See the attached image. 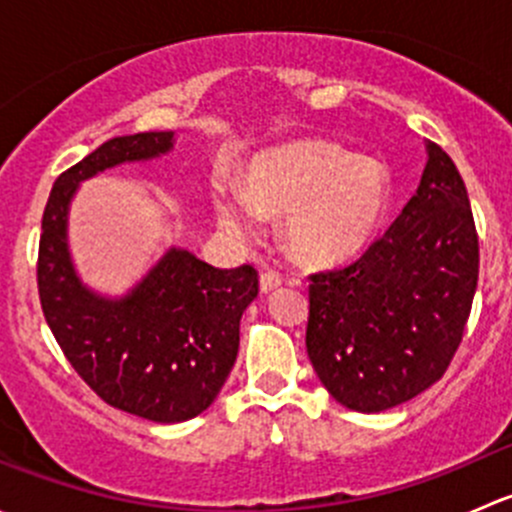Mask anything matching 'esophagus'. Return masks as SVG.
<instances>
[{
  "label": "esophagus",
  "mask_w": 512,
  "mask_h": 512,
  "mask_svg": "<svg viewBox=\"0 0 512 512\" xmlns=\"http://www.w3.org/2000/svg\"><path fill=\"white\" fill-rule=\"evenodd\" d=\"M280 285H282V275H280V272L265 270L260 275V289H262V292H270V289H275V287H280Z\"/></svg>",
  "instance_id": "obj_1"
}]
</instances>
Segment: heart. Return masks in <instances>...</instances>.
Listing matches in <instances>:
<instances>
[{
  "label": "heart",
  "instance_id": "b5f03b06",
  "mask_svg": "<svg viewBox=\"0 0 512 512\" xmlns=\"http://www.w3.org/2000/svg\"><path fill=\"white\" fill-rule=\"evenodd\" d=\"M389 205V178L376 160L327 141L265 153L250 165L245 190L220 188L225 230L257 237L262 215H287L285 242L304 265H337L359 255Z\"/></svg>",
  "mask_w": 512,
  "mask_h": 512
}]
</instances>
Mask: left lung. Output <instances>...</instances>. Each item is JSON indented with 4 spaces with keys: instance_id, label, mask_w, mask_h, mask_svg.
Segmentation results:
<instances>
[{
    "instance_id": "left-lung-1",
    "label": "left lung",
    "mask_w": 512,
    "mask_h": 512,
    "mask_svg": "<svg viewBox=\"0 0 512 512\" xmlns=\"http://www.w3.org/2000/svg\"><path fill=\"white\" fill-rule=\"evenodd\" d=\"M309 280L307 354L339 404L379 414L436 384L478 285L471 200L448 153L428 143L421 185L389 230Z\"/></svg>"
}]
</instances>
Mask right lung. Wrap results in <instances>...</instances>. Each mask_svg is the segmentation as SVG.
<instances>
[{"label":"right lung","mask_w":512,"mask_h":512,"mask_svg":"<svg viewBox=\"0 0 512 512\" xmlns=\"http://www.w3.org/2000/svg\"><path fill=\"white\" fill-rule=\"evenodd\" d=\"M173 148V133L111 138L56 178L41 218V312L76 374L113 409L156 423L203 414L223 389L240 347V317L257 297L252 265L218 270L188 250L163 260L123 299L89 292L66 250V210L81 180Z\"/></svg>","instance_id":"1"}]
</instances>
